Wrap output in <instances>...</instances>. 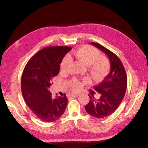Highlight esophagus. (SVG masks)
Instances as JSON below:
<instances>
[{
    "mask_svg": "<svg viewBox=\"0 0 148 148\" xmlns=\"http://www.w3.org/2000/svg\"><path fill=\"white\" fill-rule=\"evenodd\" d=\"M68 96L69 97H75L78 96V94H70Z\"/></svg>",
    "mask_w": 148,
    "mask_h": 148,
    "instance_id": "1",
    "label": "esophagus"
}]
</instances>
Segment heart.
<instances>
[{
	"label": "heart",
	"mask_w": 148,
	"mask_h": 148,
	"mask_svg": "<svg viewBox=\"0 0 148 148\" xmlns=\"http://www.w3.org/2000/svg\"><path fill=\"white\" fill-rule=\"evenodd\" d=\"M69 55L75 57L88 66L89 73L92 78H96L103 77L109 70V62L106 57L101 56V52L91 46H84L78 50L71 52ZM69 58L65 57L61 62V69L63 71L69 70L70 65ZM82 83L76 78H73L67 83V86L73 91H78L82 87Z\"/></svg>",
	"instance_id": "heart-1"
}]
</instances>
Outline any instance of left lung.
Wrapping results in <instances>:
<instances>
[{
    "label": "left lung",
    "instance_id": "8db88e82",
    "mask_svg": "<svg viewBox=\"0 0 148 148\" xmlns=\"http://www.w3.org/2000/svg\"><path fill=\"white\" fill-rule=\"evenodd\" d=\"M108 56L110 62V71L99 84L94 86L95 90L101 94L99 99L94 96L95 92L91 91L88 104L85 106L87 112L96 118L107 117L118 108L122 102L127 87L126 71L122 61L114 52L101 44L91 43Z\"/></svg>",
    "mask_w": 148,
    "mask_h": 148
}]
</instances>
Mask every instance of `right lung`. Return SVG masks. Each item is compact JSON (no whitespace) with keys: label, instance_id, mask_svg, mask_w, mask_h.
Returning <instances> with one entry per match:
<instances>
[{"label":"right lung","instance_id":"add662e5","mask_svg":"<svg viewBox=\"0 0 148 148\" xmlns=\"http://www.w3.org/2000/svg\"><path fill=\"white\" fill-rule=\"evenodd\" d=\"M71 48L51 46L41 49L28 60L21 77L22 95L29 108L38 118L52 122L63 115L68 99L63 97L52 99L48 88L52 78L59 74L62 59Z\"/></svg>","mask_w":148,"mask_h":148}]
</instances>
